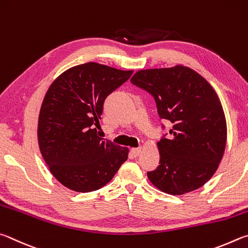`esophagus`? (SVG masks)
<instances>
[{
  "mask_svg": "<svg viewBox=\"0 0 248 248\" xmlns=\"http://www.w3.org/2000/svg\"><path fill=\"white\" fill-rule=\"evenodd\" d=\"M142 151V147H138V148H132L131 149V154L133 157H138L141 154Z\"/></svg>",
  "mask_w": 248,
  "mask_h": 248,
  "instance_id": "1",
  "label": "esophagus"
}]
</instances>
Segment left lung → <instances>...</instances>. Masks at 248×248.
<instances>
[{
  "mask_svg": "<svg viewBox=\"0 0 248 248\" xmlns=\"http://www.w3.org/2000/svg\"><path fill=\"white\" fill-rule=\"evenodd\" d=\"M131 81L154 95L161 119L173 124L170 140L157 142L160 164L149 181L163 193L184 195L215 174L227 145V121L218 94L184 65L140 69Z\"/></svg>",
  "mask_w": 248,
  "mask_h": 248,
  "instance_id": "left-lung-1",
  "label": "left lung"
}]
</instances>
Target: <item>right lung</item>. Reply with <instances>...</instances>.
Masks as SVG:
<instances>
[{
    "label": "right lung",
    "instance_id": "right-lung-1",
    "mask_svg": "<svg viewBox=\"0 0 248 248\" xmlns=\"http://www.w3.org/2000/svg\"><path fill=\"white\" fill-rule=\"evenodd\" d=\"M133 71L89 62L63 72L47 89L38 119V144L61 184L89 193L110 182L129 150L98 136L103 102Z\"/></svg>",
    "mask_w": 248,
    "mask_h": 248
}]
</instances>
